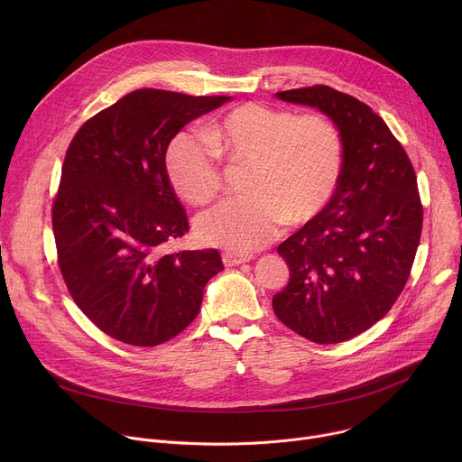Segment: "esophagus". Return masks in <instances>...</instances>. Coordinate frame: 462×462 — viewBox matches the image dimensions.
I'll return each instance as SVG.
<instances>
[{"mask_svg": "<svg viewBox=\"0 0 462 462\" xmlns=\"http://www.w3.org/2000/svg\"><path fill=\"white\" fill-rule=\"evenodd\" d=\"M252 255H243V254H234V252H225L223 254V263L225 267H236V265H241V263H246L250 261Z\"/></svg>", "mask_w": 462, "mask_h": 462, "instance_id": "34e87169", "label": "esophagus"}]
</instances>
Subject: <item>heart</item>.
I'll list each match as a JSON object with an SVG mask.
<instances>
[{
	"label": "heart",
	"mask_w": 462,
	"mask_h": 462,
	"mask_svg": "<svg viewBox=\"0 0 462 462\" xmlns=\"http://www.w3.org/2000/svg\"><path fill=\"white\" fill-rule=\"evenodd\" d=\"M221 157L250 166L248 197L228 199L195 219L203 243L232 252L267 245L287 221L301 225L331 201L344 171V135L323 113L246 102L216 122L207 137L179 134L168 150V175L195 207L223 189Z\"/></svg>",
	"instance_id": "b5f03b06"
}]
</instances>
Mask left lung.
I'll list each match as a JSON object with an SVG mask.
<instances>
[{
  "instance_id": "obj_1",
  "label": "left lung",
  "mask_w": 462,
  "mask_h": 462,
  "mask_svg": "<svg viewBox=\"0 0 462 462\" xmlns=\"http://www.w3.org/2000/svg\"><path fill=\"white\" fill-rule=\"evenodd\" d=\"M276 97L331 116L346 157L333 199L278 246L291 278L273 307L303 338L340 344L383 318L406 287L424 216L417 175L382 116L358 98L323 84Z\"/></svg>"
}]
</instances>
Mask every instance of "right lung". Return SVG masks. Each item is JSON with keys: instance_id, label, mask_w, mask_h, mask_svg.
<instances>
[{"instance_id": "right-lung-1", "label": "right lung", "mask_w": 462, "mask_h": 462, "mask_svg": "<svg viewBox=\"0 0 462 462\" xmlns=\"http://www.w3.org/2000/svg\"><path fill=\"white\" fill-rule=\"evenodd\" d=\"M226 100L131 91L86 120L65 153L51 210L58 267L79 309L118 342L153 347L177 337L225 269L216 248L166 252L189 230L166 150Z\"/></svg>"}]
</instances>
